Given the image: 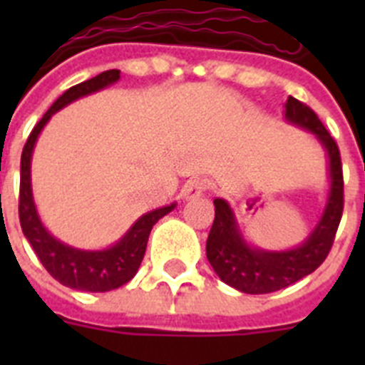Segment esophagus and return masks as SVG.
<instances>
[{
  "mask_svg": "<svg viewBox=\"0 0 365 365\" xmlns=\"http://www.w3.org/2000/svg\"><path fill=\"white\" fill-rule=\"evenodd\" d=\"M206 190V182L202 179H197V177H193V179L186 180L182 188H180V197L182 201H192V199L201 197L202 193Z\"/></svg>",
  "mask_w": 365,
  "mask_h": 365,
  "instance_id": "obj_1",
  "label": "esophagus"
}]
</instances>
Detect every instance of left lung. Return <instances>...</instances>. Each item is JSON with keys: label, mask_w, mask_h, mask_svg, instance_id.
Masks as SVG:
<instances>
[{"label": "left lung", "mask_w": 365, "mask_h": 365, "mask_svg": "<svg viewBox=\"0 0 365 365\" xmlns=\"http://www.w3.org/2000/svg\"><path fill=\"white\" fill-rule=\"evenodd\" d=\"M283 118L291 125L311 133L325 151L327 199L320 219L307 237L285 250H267L250 243L241 232L230 202L221 197L214 199L215 219L206 240V257L221 282L245 294L279 291L314 272L331 250L344 210L341 160L334 138L329 135L316 113L292 96H289L283 106Z\"/></svg>", "instance_id": "1"}]
</instances>
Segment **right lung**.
Instances as JSON below:
<instances>
[{
    "instance_id": "1",
    "label": "right lung",
    "mask_w": 365,
    "mask_h": 365,
    "mask_svg": "<svg viewBox=\"0 0 365 365\" xmlns=\"http://www.w3.org/2000/svg\"><path fill=\"white\" fill-rule=\"evenodd\" d=\"M118 80H120V71L111 69L67 89L51 106L49 111L41 117V120L34 125V130L29 135L27 144L24 148V153H21V173H19V222H21V230L31 243L32 250L36 252L38 259L41 261V265L47 269V272L56 282L69 287V289H74V291L108 292L130 282L143 263L148 237H150L153 225L177 206V202H172V205L160 206V208H155L148 214H143L125 230L120 240L106 248H96V250L71 247V245L60 241L45 228L43 221L38 214L34 195H32L31 164L40 133L54 113L67 108L83 96L95 95L102 89H108Z\"/></svg>"
}]
</instances>
